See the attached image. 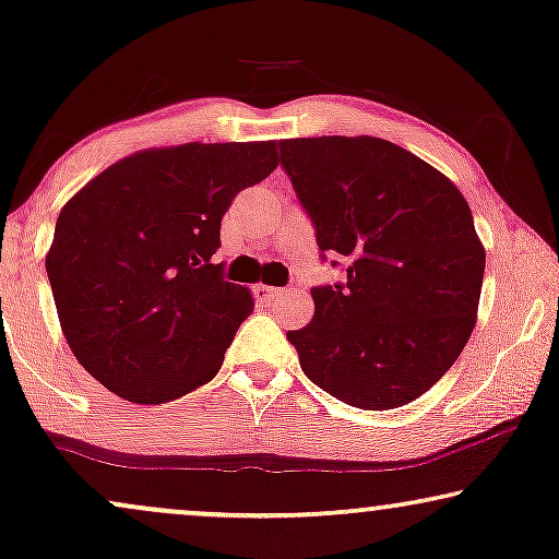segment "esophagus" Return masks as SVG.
Wrapping results in <instances>:
<instances>
[{"mask_svg":"<svg viewBox=\"0 0 559 559\" xmlns=\"http://www.w3.org/2000/svg\"><path fill=\"white\" fill-rule=\"evenodd\" d=\"M254 293H257L259 300L272 302V300H277V297H280L282 293H285V289H280V287H270V285H257V287H254Z\"/></svg>","mask_w":559,"mask_h":559,"instance_id":"esophagus-1","label":"esophagus"}]
</instances>
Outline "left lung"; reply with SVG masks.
I'll list each match as a JSON object with an SVG mask.
<instances>
[{"label":"left lung","instance_id":"left-lung-1","mask_svg":"<svg viewBox=\"0 0 559 559\" xmlns=\"http://www.w3.org/2000/svg\"><path fill=\"white\" fill-rule=\"evenodd\" d=\"M282 167L346 282L312 287L287 331L305 377L361 409L415 402L445 377L478 316L486 249L461 190L379 136L282 140Z\"/></svg>","mask_w":559,"mask_h":559}]
</instances>
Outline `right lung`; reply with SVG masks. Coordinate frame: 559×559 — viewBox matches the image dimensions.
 <instances>
[{"instance_id": "add662e5", "label": "right lung", "mask_w": 559, "mask_h": 559, "mask_svg": "<svg viewBox=\"0 0 559 559\" xmlns=\"http://www.w3.org/2000/svg\"><path fill=\"white\" fill-rule=\"evenodd\" d=\"M277 142H188L121 157L60 211L45 254L60 331L121 400L165 404L216 377L254 300L211 264L221 218Z\"/></svg>"}]
</instances>
